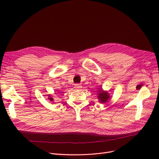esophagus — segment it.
<instances>
[{
	"instance_id": "34e87169",
	"label": "esophagus",
	"mask_w": 159,
	"mask_h": 159,
	"mask_svg": "<svg viewBox=\"0 0 159 159\" xmlns=\"http://www.w3.org/2000/svg\"><path fill=\"white\" fill-rule=\"evenodd\" d=\"M81 87H82V86H81V84H77L75 85V89H80V88H81Z\"/></svg>"
}]
</instances>
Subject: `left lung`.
<instances>
[{
  "label": "left lung",
  "mask_w": 159,
  "mask_h": 159,
  "mask_svg": "<svg viewBox=\"0 0 159 159\" xmlns=\"http://www.w3.org/2000/svg\"><path fill=\"white\" fill-rule=\"evenodd\" d=\"M97 95H98V98L99 99V101L100 103H104L108 102V100L110 98V95L107 92V91H103V89L99 88L98 91H97Z\"/></svg>",
  "instance_id": "obj_1"
}]
</instances>
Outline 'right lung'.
I'll use <instances>...</instances> for the list:
<instances>
[{
	"label": "right lung",
	"instance_id": "add662e5",
	"mask_svg": "<svg viewBox=\"0 0 159 159\" xmlns=\"http://www.w3.org/2000/svg\"><path fill=\"white\" fill-rule=\"evenodd\" d=\"M48 99H50V100L51 101V102H52V101H54V99H53V98L51 97V96H50V95H49V97H48Z\"/></svg>",
	"mask_w": 159,
	"mask_h": 159
}]
</instances>
